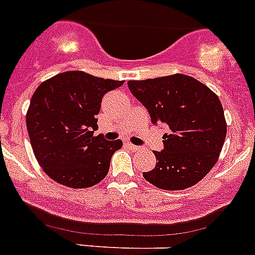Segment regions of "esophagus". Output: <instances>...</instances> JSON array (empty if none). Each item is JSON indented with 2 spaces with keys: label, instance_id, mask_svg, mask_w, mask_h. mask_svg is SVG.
Segmentation results:
<instances>
[{
  "label": "esophagus",
  "instance_id": "obj_1",
  "mask_svg": "<svg viewBox=\"0 0 255 255\" xmlns=\"http://www.w3.org/2000/svg\"><path fill=\"white\" fill-rule=\"evenodd\" d=\"M126 146H128L131 150H140V146H136V145L131 144V142H126Z\"/></svg>",
  "mask_w": 255,
  "mask_h": 255
}]
</instances>
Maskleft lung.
Returning a JSON list of instances; mask_svg holds the SVG:
<instances>
[{
    "label": "left lung",
    "mask_w": 255,
    "mask_h": 255,
    "mask_svg": "<svg viewBox=\"0 0 255 255\" xmlns=\"http://www.w3.org/2000/svg\"><path fill=\"white\" fill-rule=\"evenodd\" d=\"M128 88L149 111L151 123L163 124V150L157 164L144 172L149 183L164 190H180L202 180L226 140L227 124L218 96L192 76L175 74L129 80Z\"/></svg>",
    "instance_id": "obj_1"
}]
</instances>
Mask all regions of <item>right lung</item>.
<instances>
[{
  "label": "right lung",
  "mask_w": 255,
  "mask_h": 255,
  "mask_svg": "<svg viewBox=\"0 0 255 255\" xmlns=\"http://www.w3.org/2000/svg\"><path fill=\"white\" fill-rule=\"evenodd\" d=\"M123 81L67 71L44 81L31 98L25 123L32 149L45 174L70 188L93 187L110 168L122 141L97 131L96 115L105 93Z\"/></svg>",
  "instance_id": "1"
}]
</instances>
